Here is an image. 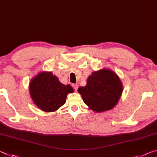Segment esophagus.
Wrapping results in <instances>:
<instances>
[{
  "label": "esophagus",
  "instance_id": "1",
  "mask_svg": "<svg viewBox=\"0 0 157 157\" xmlns=\"http://www.w3.org/2000/svg\"><path fill=\"white\" fill-rule=\"evenodd\" d=\"M72 86H73V88H74V90H78V85H77V84H73Z\"/></svg>",
  "mask_w": 157,
  "mask_h": 157
}]
</instances>
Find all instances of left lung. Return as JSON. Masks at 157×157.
I'll return each instance as SVG.
<instances>
[{
    "mask_svg": "<svg viewBox=\"0 0 157 157\" xmlns=\"http://www.w3.org/2000/svg\"><path fill=\"white\" fill-rule=\"evenodd\" d=\"M123 86L119 76L110 69L93 71L87 79L86 86L78 89L83 101L95 113L111 110L122 96Z\"/></svg>",
    "mask_w": 157,
    "mask_h": 157,
    "instance_id": "left-lung-1",
    "label": "left lung"
}]
</instances>
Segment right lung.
<instances>
[{"instance_id":"right-lung-1","label":"right lung","mask_w":157,"mask_h":157,"mask_svg":"<svg viewBox=\"0 0 157 157\" xmlns=\"http://www.w3.org/2000/svg\"><path fill=\"white\" fill-rule=\"evenodd\" d=\"M29 92L38 109L44 112H54L65 104L67 96L74 89L70 85L61 83L51 71H42L30 81Z\"/></svg>"}]
</instances>
